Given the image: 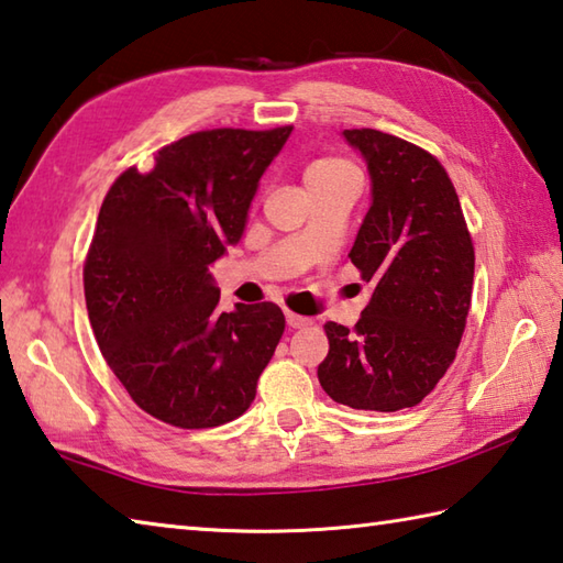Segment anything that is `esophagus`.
I'll list each match as a JSON object with an SVG mask.
<instances>
[{"mask_svg": "<svg viewBox=\"0 0 563 563\" xmlns=\"http://www.w3.org/2000/svg\"><path fill=\"white\" fill-rule=\"evenodd\" d=\"M285 322H288V327H292V330H302V327L310 324V317H302V314H295V312H285Z\"/></svg>", "mask_w": 563, "mask_h": 563, "instance_id": "1", "label": "esophagus"}]
</instances>
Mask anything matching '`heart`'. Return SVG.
Masks as SVG:
<instances>
[{
    "instance_id": "obj_1",
    "label": "heart",
    "mask_w": 563,
    "mask_h": 563,
    "mask_svg": "<svg viewBox=\"0 0 563 563\" xmlns=\"http://www.w3.org/2000/svg\"><path fill=\"white\" fill-rule=\"evenodd\" d=\"M346 172H354V169L342 159H332V157L317 159V162H312L308 169H305V184L342 177V175H346Z\"/></svg>"
}]
</instances>
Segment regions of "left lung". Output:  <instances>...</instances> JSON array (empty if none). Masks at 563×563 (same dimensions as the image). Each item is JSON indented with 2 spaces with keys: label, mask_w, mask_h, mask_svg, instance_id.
<instances>
[{
  "label": "left lung",
  "mask_w": 563,
  "mask_h": 563,
  "mask_svg": "<svg viewBox=\"0 0 563 563\" xmlns=\"http://www.w3.org/2000/svg\"><path fill=\"white\" fill-rule=\"evenodd\" d=\"M372 179L350 258L374 292L354 330L327 322V396L360 411L421 404L455 360L475 275L451 177L433 155L379 130H344Z\"/></svg>",
  "instance_id": "obj_1"
}]
</instances>
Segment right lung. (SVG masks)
Here are the masks:
<instances>
[{
  "mask_svg": "<svg viewBox=\"0 0 563 563\" xmlns=\"http://www.w3.org/2000/svg\"><path fill=\"white\" fill-rule=\"evenodd\" d=\"M292 128L203 130L132 167L100 207L84 288L112 374L142 411L177 428L239 418L278 346V305L221 312L211 263L236 246L261 177Z\"/></svg>",
  "mask_w": 563,
  "mask_h": 563,
  "instance_id": "right-lung-1",
  "label": "right lung"
}]
</instances>
